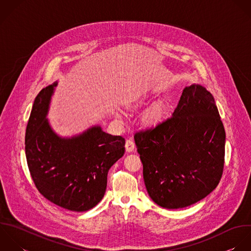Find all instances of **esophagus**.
Here are the masks:
<instances>
[{
  "mask_svg": "<svg viewBox=\"0 0 251 251\" xmlns=\"http://www.w3.org/2000/svg\"><path fill=\"white\" fill-rule=\"evenodd\" d=\"M125 149L128 152H132L135 150V143L132 139H128L125 143Z\"/></svg>",
  "mask_w": 251,
  "mask_h": 251,
  "instance_id": "34e87169",
  "label": "esophagus"
}]
</instances>
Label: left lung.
I'll return each instance as SVG.
<instances>
[{
	"label": "left lung",
	"instance_id": "left-lung-1",
	"mask_svg": "<svg viewBox=\"0 0 251 251\" xmlns=\"http://www.w3.org/2000/svg\"><path fill=\"white\" fill-rule=\"evenodd\" d=\"M145 185L159 206L178 209L207 197L224 168V125L213 96L193 84L171 117L134 136Z\"/></svg>",
	"mask_w": 251,
	"mask_h": 251
}]
</instances>
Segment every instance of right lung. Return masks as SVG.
Returning a JSON list of instances; mask_svg holds the SVG:
<instances>
[{
  "label": "right lung",
  "instance_id": "1",
  "mask_svg": "<svg viewBox=\"0 0 251 251\" xmlns=\"http://www.w3.org/2000/svg\"><path fill=\"white\" fill-rule=\"evenodd\" d=\"M57 82L36 97L25 133V154L32 180L50 202L77 212L88 211L103 198L107 173L123 156L125 139L93 126L61 138L46 118Z\"/></svg>",
  "mask_w": 251,
  "mask_h": 251
}]
</instances>
